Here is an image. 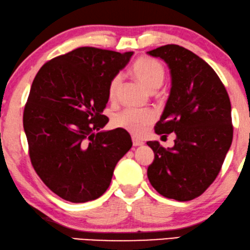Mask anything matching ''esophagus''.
<instances>
[{"instance_id":"obj_1","label":"esophagus","mask_w":250,"mask_h":250,"mask_svg":"<svg viewBox=\"0 0 250 250\" xmlns=\"http://www.w3.org/2000/svg\"><path fill=\"white\" fill-rule=\"evenodd\" d=\"M132 144L133 146H142L144 145V142L138 138H132Z\"/></svg>"}]
</instances>
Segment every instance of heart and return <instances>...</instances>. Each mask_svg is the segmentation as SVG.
Here are the masks:
<instances>
[{
    "instance_id": "obj_1",
    "label": "heart",
    "mask_w": 250,
    "mask_h": 250,
    "mask_svg": "<svg viewBox=\"0 0 250 250\" xmlns=\"http://www.w3.org/2000/svg\"><path fill=\"white\" fill-rule=\"evenodd\" d=\"M132 73L142 85L149 91H155L164 82V68L161 63L152 58H140L132 64ZM122 83V75L118 73L108 83V97L115 98ZM156 115L150 110L125 108L114 118V125L128 130L136 136H142L148 125L155 120Z\"/></svg>"
}]
</instances>
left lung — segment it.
<instances>
[{"label":"left lung","instance_id":"obj_1","mask_svg":"<svg viewBox=\"0 0 250 250\" xmlns=\"http://www.w3.org/2000/svg\"><path fill=\"white\" fill-rule=\"evenodd\" d=\"M147 53L167 63L172 79L155 132L177 136L172 148L147 143L155 155L147 177L162 196L188 202L213 184L230 148V98L212 66L187 48L168 44Z\"/></svg>","mask_w":250,"mask_h":250}]
</instances>
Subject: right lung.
Segmentation results:
<instances>
[{
    "instance_id": "add662e5",
    "label": "right lung",
    "mask_w": 250,
    "mask_h": 250,
    "mask_svg": "<svg viewBox=\"0 0 250 250\" xmlns=\"http://www.w3.org/2000/svg\"><path fill=\"white\" fill-rule=\"evenodd\" d=\"M133 52L79 47L47 61L31 85L23 129L34 170L54 194L71 203L101 197L119 160L131 148L125 129L100 131L108 83Z\"/></svg>"
}]
</instances>
